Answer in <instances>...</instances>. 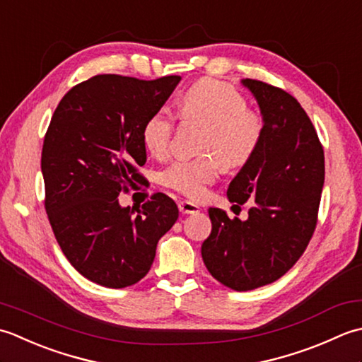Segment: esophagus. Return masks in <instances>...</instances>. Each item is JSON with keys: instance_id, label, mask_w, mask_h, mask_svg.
<instances>
[{"instance_id": "esophagus-1", "label": "esophagus", "mask_w": 362, "mask_h": 362, "mask_svg": "<svg viewBox=\"0 0 362 362\" xmlns=\"http://www.w3.org/2000/svg\"><path fill=\"white\" fill-rule=\"evenodd\" d=\"M178 208L181 214H198L200 212V208H198V204L192 203V202H180L178 203Z\"/></svg>"}]
</instances>
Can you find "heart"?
Listing matches in <instances>:
<instances>
[{"label": "heart", "mask_w": 362, "mask_h": 362, "mask_svg": "<svg viewBox=\"0 0 362 362\" xmlns=\"http://www.w3.org/2000/svg\"><path fill=\"white\" fill-rule=\"evenodd\" d=\"M178 114L184 120L206 124L202 150L197 158L175 160L162 175L167 187L192 200H200L226 168H238L255 156L264 136V120L248 110L245 98L230 84L202 79L181 93ZM175 117L165 109L151 114L142 128L145 148L165 158L172 146Z\"/></svg>", "instance_id": "b5f03b06"}]
</instances>
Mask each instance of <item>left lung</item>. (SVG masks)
Segmentation results:
<instances>
[{"label": "left lung", "instance_id": "8db88e82", "mask_svg": "<svg viewBox=\"0 0 362 362\" xmlns=\"http://www.w3.org/2000/svg\"><path fill=\"white\" fill-rule=\"evenodd\" d=\"M242 84L259 105L264 136L226 194L235 206L252 208L247 220L209 208L212 231L202 245L209 274L239 292L276 281L305 253L325 181L322 144L300 103L262 81Z\"/></svg>", "mask_w": 362, "mask_h": 362}]
</instances>
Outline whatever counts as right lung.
Segmentation results:
<instances>
[{
	"mask_svg": "<svg viewBox=\"0 0 362 362\" xmlns=\"http://www.w3.org/2000/svg\"><path fill=\"white\" fill-rule=\"evenodd\" d=\"M180 81L97 75L71 87L49 122L42 150L49 225L73 267L100 286L140 281L178 220V206L160 192L136 214L119 195L144 180V123Z\"/></svg>",
	"mask_w": 362,
	"mask_h": 362,
	"instance_id": "right-lung-1",
	"label": "right lung"
}]
</instances>
